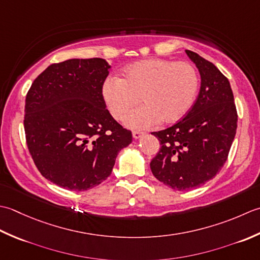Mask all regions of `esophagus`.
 Instances as JSON below:
<instances>
[{
  "label": "esophagus",
  "mask_w": 260,
  "mask_h": 260,
  "mask_svg": "<svg viewBox=\"0 0 260 260\" xmlns=\"http://www.w3.org/2000/svg\"><path fill=\"white\" fill-rule=\"evenodd\" d=\"M144 136V134L142 132H139V131H134L132 132V137H134V139H140V138Z\"/></svg>",
  "instance_id": "obj_1"
}]
</instances>
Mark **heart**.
I'll list each match as a JSON object with an SVG mask.
<instances>
[{
    "instance_id": "1",
    "label": "heart",
    "mask_w": 260,
    "mask_h": 260,
    "mask_svg": "<svg viewBox=\"0 0 260 260\" xmlns=\"http://www.w3.org/2000/svg\"><path fill=\"white\" fill-rule=\"evenodd\" d=\"M199 88V76L188 62L152 58L125 67L122 77H111L103 85V98L113 118L124 116L125 126L149 129L160 121L175 122L188 112Z\"/></svg>"
}]
</instances>
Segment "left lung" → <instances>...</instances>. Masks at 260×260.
Returning <instances> with one entry per match:
<instances>
[{"instance_id":"obj_1","label":"left lung","mask_w":260,"mask_h":260,"mask_svg":"<svg viewBox=\"0 0 260 260\" xmlns=\"http://www.w3.org/2000/svg\"><path fill=\"white\" fill-rule=\"evenodd\" d=\"M186 54L201 76L197 102L178 123L152 132L161 147L150 161L151 172L158 181L176 190L202 186L220 172L238 121L228 78L197 52L186 50Z\"/></svg>"}]
</instances>
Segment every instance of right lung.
I'll list each match as a JSON object with an SVG mask.
<instances>
[{
  "label": "right lung",
  "instance_id": "right-lung-1",
  "mask_svg": "<svg viewBox=\"0 0 260 260\" xmlns=\"http://www.w3.org/2000/svg\"><path fill=\"white\" fill-rule=\"evenodd\" d=\"M110 68L103 58L52 63L26 94V145L42 176L58 186H96L131 144V132L112 118L102 95Z\"/></svg>",
  "mask_w": 260,
  "mask_h": 260
}]
</instances>
